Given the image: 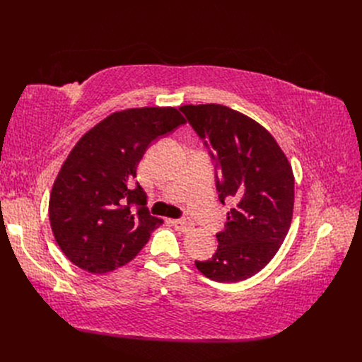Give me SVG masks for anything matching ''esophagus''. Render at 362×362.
Segmentation results:
<instances>
[{"instance_id": "34e87169", "label": "esophagus", "mask_w": 362, "mask_h": 362, "mask_svg": "<svg viewBox=\"0 0 362 362\" xmlns=\"http://www.w3.org/2000/svg\"><path fill=\"white\" fill-rule=\"evenodd\" d=\"M171 224L175 226V229L179 232H187L189 229H192V223L186 220V218H180V220H171Z\"/></svg>"}]
</instances>
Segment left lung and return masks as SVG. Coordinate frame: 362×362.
I'll return each instance as SVG.
<instances>
[{"instance_id": "obj_1", "label": "left lung", "mask_w": 362, "mask_h": 362, "mask_svg": "<svg viewBox=\"0 0 362 362\" xmlns=\"http://www.w3.org/2000/svg\"><path fill=\"white\" fill-rule=\"evenodd\" d=\"M187 122L216 161L218 199H235L211 259L195 261L208 279L236 283L267 265L286 238L293 216L295 177L270 132L220 104L183 105Z\"/></svg>"}]
</instances>
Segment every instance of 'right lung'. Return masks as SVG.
Returning a JSON list of instances; mask_svg holds the SVG:
<instances>
[{"mask_svg":"<svg viewBox=\"0 0 362 362\" xmlns=\"http://www.w3.org/2000/svg\"><path fill=\"white\" fill-rule=\"evenodd\" d=\"M186 119L173 107L116 111L70 151L49 195L51 230L79 269L104 274L138 255L161 218L146 208L136 168L149 144Z\"/></svg>","mask_w":362,"mask_h":362,"instance_id":"right-lung-1","label":"right lung"}]
</instances>
